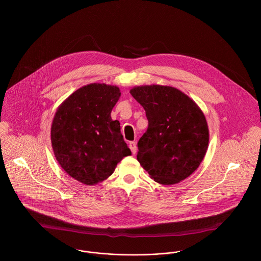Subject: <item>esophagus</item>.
<instances>
[{"instance_id": "esophagus-1", "label": "esophagus", "mask_w": 261, "mask_h": 261, "mask_svg": "<svg viewBox=\"0 0 261 261\" xmlns=\"http://www.w3.org/2000/svg\"><path fill=\"white\" fill-rule=\"evenodd\" d=\"M128 147H129V149H130L133 153L137 152V144H136V142H130L128 144Z\"/></svg>"}]
</instances>
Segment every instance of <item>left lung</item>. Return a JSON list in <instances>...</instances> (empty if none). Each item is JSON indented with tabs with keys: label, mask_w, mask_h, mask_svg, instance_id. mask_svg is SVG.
I'll return each instance as SVG.
<instances>
[{
	"label": "left lung",
	"mask_w": 261,
	"mask_h": 261,
	"mask_svg": "<svg viewBox=\"0 0 261 261\" xmlns=\"http://www.w3.org/2000/svg\"><path fill=\"white\" fill-rule=\"evenodd\" d=\"M130 93L145 109L149 121L138 143V161L160 184L185 180L207 151L205 115L189 96L172 86H138Z\"/></svg>",
	"instance_id": "1"
}]
</instances>
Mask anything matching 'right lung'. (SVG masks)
Instances as JSON below:
<instances>
[{
    "label": "right lung",
    "instance_id": "1",
    "mask_svg": "<svg viewBox=\"0 0 261 261\" xmlns=\"http://www.w3.org/2000/svg\"><path fill=\"white\" fill-rule=\"evenodd\" d=\"M118 87L92 83L73 92L57 110L51 126L56 160L75 180L94 185L108 179L123 156L130 155L112 109Z\"/></svg>",
    "mask_w": 261,
    "mask_h": 261
}]
</instances>
